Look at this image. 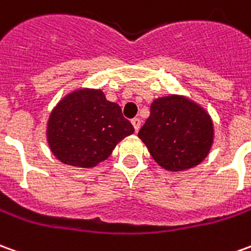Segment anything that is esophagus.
<instances>
[{
    "label": "esophagus",
    "mask_w": 251,
    "mask_h": 251,
    "mask_svg": "<svg viewBox=\"0 0 251 251\" xmlns=\"http://www.w3.org/2000/svg\"><path fill=\"white\" fill-rule=\"evenodd\" d=\"M131 124L134 126V130L138 131L140 126H141V120H140V118H133V120H131Z\"/></svg>",
    "instance_id": "34e87169"
}]
</instances>
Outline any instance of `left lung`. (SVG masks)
<instances>
[{"mask_svg":"<svg viewBox=\"0 0 251 251\" xmlns=\"http://www.w3.org/2000/svg\"><path fill=\"white\" fill-rule=\"evenodd\" d=\"M155 162L168 171H182L204 160L213 141L211 117L182 96L159 98L138 131Z\"/></svg>","mask_w":251,"mask_h":251,"instance_id":"1","label":"left lung"}]
</instances>
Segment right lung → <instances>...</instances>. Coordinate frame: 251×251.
<instances>
[{
	"label": "right lung",
	"mask_w": 251,
	"mask_h": 251,
	"mask_svg": "<svg viewBox=\"0 0 251 251\" xmlns=\"http://www.w3.org/2000/svg\"><path fill=\"white\" fill-rule=\"evenodd\" d=\"M134 127L99 89L75 91L57 104L47 124V141L65 164L95 167Z\"/></svg>",
	"instance_id": "obj_1"
}]
</instances>
